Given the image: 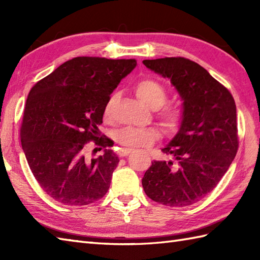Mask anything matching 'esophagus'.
Here are the masks:
<instances>
[{"label": "esophagus", "instance_id": "obj_1", "mask_svg": "<svg viewBox=\"0 0 260 260\" xmlns=\"http://www.w3.org/2000/svg\"><path fill=\"white\" fill-rule=\"evenodd\" d=\"M132 151H133V150H131V148H121V150L118 152V155L120 157H125V156L128 155L129 153H132Z\"/></svg>", "mask_w": 260, "mask_h": 260}]
</instances>
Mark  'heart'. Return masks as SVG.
<instances>
[{
    "instance_id": "1",
    "label": "heart",
    "mask_w": 260,
    "mask_h": 260,
    "mask_svg": "<svg viewBox=\"0 0 260 260\" xmlns=\"http://www.w3.org/2000/svg\"><path fill=\"white\" fill-rule=\"evenodd\" d=\"M134 93L145 106L151 109H158L167 102V91L161 84L153 79L140 80L134 87ZM115 99L116 95H113L105 105L104 116L106 118H108L112 113ZM182 118H183V112L178 106L168 107L163 109L161 113L162 124L169 132H175L178 129L182 123ZM158 137L159 132L154 127L141 129L126 127L116 134V141L126 148H137L151 146Z\"/></svg>"
}]
</instances>
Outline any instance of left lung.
<instances>
[{
	"label": "left lung",
	"instance_id": "obj_1",
	"mask_svg": "<svg viewBox=\"0 0 260 260\" xmlns=\"http://www.w3.org/2000/svg\"><path fill=\"white\" fill-rule=\"evenodd\" d=\"M170 79L182 99L183 118L162 152L169 161H153L142 179L146 196L169 207H186L211 192L238 151L235 99L194 61L182 57L143 61Z\"/></svg>",
	"mask_w": 260,
	"mask_h": 260
}]
</instances>
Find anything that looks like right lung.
<instances>
[{"mask_svg": "<svg viewBox=\"0 0 260 260\" xmlns=\"http://www.w3.org/2000/svg\"><path fill=\"white\" fill-rule=\"evenodd\" d=\"M136 64L135 59L77 57L32 87L20 131L22 148L38 183L56 201L87 206L107 193L119 158L98 127L110 93ZM90 140L104 148L103 156H86Z\"/></svg>", "mask_w": 260, "mask_h": 260, "instance_id": "right-lung-1", "label": "right lung"}]
</instances>
